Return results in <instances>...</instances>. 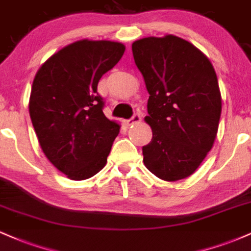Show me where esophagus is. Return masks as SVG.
Listing matches in <instances>:
<instances>
[{
  "mask_svg": "<svg viewBox=\"0 0 251 251\" xmlns=\"http://www.w3.org/2000/svg\"><path fill=\"white\" fill-rule=\"evenodd\" d=\"M140 120H142V117H140V114L135 113L134 116L131 118V119L126 120V122H125V125L127 126V127H129V126H132V125H133V124H135V123H139Z\"/></svg>",
  "mask_w": 251,
  "mask_h": 251,
  "instance_id": "34e87169",
  "label": "esophagus"
}]
</instances>
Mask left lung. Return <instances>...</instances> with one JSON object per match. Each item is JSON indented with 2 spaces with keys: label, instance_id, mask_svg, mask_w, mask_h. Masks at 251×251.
<instances>
[{
  "label": "left lung",
  "instance_id": "left-lung-1",
  "mask_svg": "<svg viewBox=\"0 0 251 251\" xmlns=\"http://www.w3.org/2000/svg\"><path fill=\"white\" fill-rule=\"evenodd\" d=\"M134 62L150 97L145 122L152 140L143 146L144 164L160 179L191 176L212 149L222 98L210 60L175 35L132 43Z\"/></svg>",
  "mask_w": 251,
  "mask_h": 251
}]
</instances>
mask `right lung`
I'll return each mask as SVG.
<instances>
[{"label": "right lung", "instance_id": "obj_1", "mask_svg": "<svg viewBox=\"0 0 251 251\" xmlns=\"http://www.w3.org/2000/svg\"><path fill=\"white\" fill-rule=\"evenodd\" d=\"M125 46L80 40L37 71L29 114L43 153L70 179L93 177L107 163L120 125L103 114L98 82L122 59Z\"/></svg>", "mask_w": 251, "mask_h": 251}]
</instances>
